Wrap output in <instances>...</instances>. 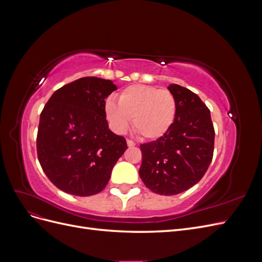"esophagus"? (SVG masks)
Segmentation results:
<instances>
[{
    "instance_id": "esophagus-1",
    "label": "esophagus",
    "mask_w": 262,
    "mask_h": 262,
    "mask_svg": "<svg viewBox=\"0 0 262 262\" xmlns=\"http://www.w3.org/2000/svg\"><path fill=\"white\" fill-rule=\"evenodd\" d=\"M126 144H128V146H129V147L136 146V143H134V142H133L132 140H126Z\"/></svg>"
}]
</instances>
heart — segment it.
I'll use <instances>...</instances> for the list:
<instances>
[{
  "label": "heart",
  "instance_id": "obj_1",
  "mask_svg": "<svg viewBox=\"0 0 262 262\" xmlns=\"http://www.w3.org/2000/svg\"><path fill=\"white\" fill-rule=\"evenodd\" d=\"M105 113L117 133H124L133 118V128L142 138L157 140L172 126L177 116V101L167 90L134 84L119 95V101L108 98Z\"/></svg>",
  "mask_w": 262,
  "mask_h": 262
}]
</instances>
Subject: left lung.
Wrapping results in <instances>:
<instances>
[{
	"label": "left lung",
	"mask_w": 262,
	"mask_h": 262,
	"mask_svg": "<svg viewBox=\"0 0 262 262\" xmlns=\"http://www.w3.org/2000/svg\"><path fill=\"white\" fill-rule=\"evenodd\" d=\"M168 91L177 101V116L164 137L141 144L139 175L155 193L186 191L204 176L213 157L214 128L211 114L196 94L177 84Z\"/></svg>",
	"instance_id": "8db88e82"
}]
</instances>
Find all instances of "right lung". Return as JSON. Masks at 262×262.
I'll use <instances>...</instances> for the list:
<instances>
[{
	"label": "right lung",
	"mask_w": 262,
	"mask_h": 262,
	"mask_svg": "<svg viewBox=\"0 0 262 262\" xmlns=\"http://www.w3.org/2000/svg\"><path fill=\"white\" fill-rule=\"evenodd\" d=\"M117 90L110 80L82 77L55 91L39 121L38 160L52 184L73 195L100 192L128 148L108 128L105 99Z\"/></svg>",
	"instance_id": "1"
}]
</instances>
